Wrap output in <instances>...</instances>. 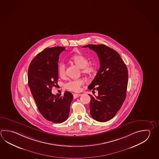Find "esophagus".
<instances>
[{"label":"esophagus","instance_id":"esophagus-1","mask_svg":"<svg viewBox=\"0 0 159 159\" xmlns=\"http://www.w3.org/2000/svg\"><path fill=\"white\" fill-rule=\"evenodd\" d=\"M81 95V94H73L74 98H78L79 97H80Z\"/></svg>","mask_w":159,"mask_h":159}]
</instances>
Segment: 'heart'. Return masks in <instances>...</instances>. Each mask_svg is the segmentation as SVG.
<instances>
[{
    "mask_svg": "<svg viewBox=\"0 0 159 159\" xmlns=\"http://www.w3.org/2000/svg\"><path fill=\"white\" fill-rule=\"evenodd\" d=\"M71 60L78 67L81 69V72L84 74L92 75L96 72V67L92 64L89 63V60L82 54L73 56ZM66 66L63 62H60L58 65L57 71L60 77H64L65 75ZM84 81L81 79L71 80L66 83L65 87L69 90L78 92L81 89V87Z\"/></svg>",
    "mask_w": 159,
    "mask_h": 159,
    "instance_id": "heart-1",
    "label": "heart"
}]
</instances>
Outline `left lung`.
<instances>
[{"label":"left lung","instance_id":"left-lung-1","mask_svg":"<svg viewBox=\"0 0 159 159\" xmlns=\"http://www.w3.org/2000/svg\"><path fill=\"white\" fill-rule=\"evenodd\" d=\"M82 47L94 51L99 58V70L88 87L98 92V96L89 94L90 114L94 120L105 122L115 116L125 99L128 69L120 54L106 45L88 44Z\"/></svg>","mask_w":159,"mask_h":159}]
</instances>
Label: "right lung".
<instances>
[{"label": "right lung", "instance_id": "1", "mask_svg": "<svg viewBox=\"0 0 159 159\" xmlns=\"http://www.w3.org/2000/svg\"><path fill=\"white\" fill-rule=\"evenodd\" d=\"M65 50L63 47L45 48L31 61L28 70V84L38 109L46 120L54 123L67 120L73 99L68 91L62 96L52 93L58 80L59 56Z\"/></svg>", "mask_w": 159, "mask_h": 159}]
</instances>
